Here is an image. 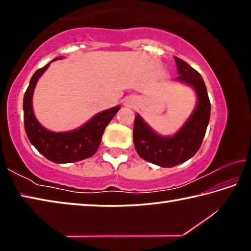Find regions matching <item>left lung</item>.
<instances>
[{"instance_id": "8db88e82", "label": "left lung", "mask_w": 251, "mask_h": 251, "mask_svg": "<svg viewBox=\"0 0 251 251\" xmlns=\"http://www.w3.org/2000/svg\"><path fill=\"white\" fill-rule=\"evenodd\" d=\"M177 80L194 87L197 95L196 108L181 128L171 137L156 134L143 118L136 114L134 145L138 155L160 167H174L185 163L201 148L210 118V100L201 75L179 57L175 56Z\"/></svg>"}]
</instances>
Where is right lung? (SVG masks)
I'll list each match as a JSON object with an SVG mask.
<instances>
[{
    "label": "right lung",
    "mask_w": 251,
    "mask_h": 251,
    "mask_svg": "<svg viewBox=\"0 0 251 251\" xmlns=\"http://www.w3.org/2000/svg\"><path fill=\"white\" fill-rule=\"evenodd\" d=\"M56 57L53 61L61 59ZM50 65H45L33 74L26 92L24 94V127L32 145L49 160L57 164L75 163L92 157L99 150L104 130L115 114L121 109L120 106L106 109L91 118L79 128L64 133H55L44 128L36 120L33 112L32 99L34 88L41 75Z\"/></svg>",
    "instance_id": "right-lung-1"
}]
</instances>
